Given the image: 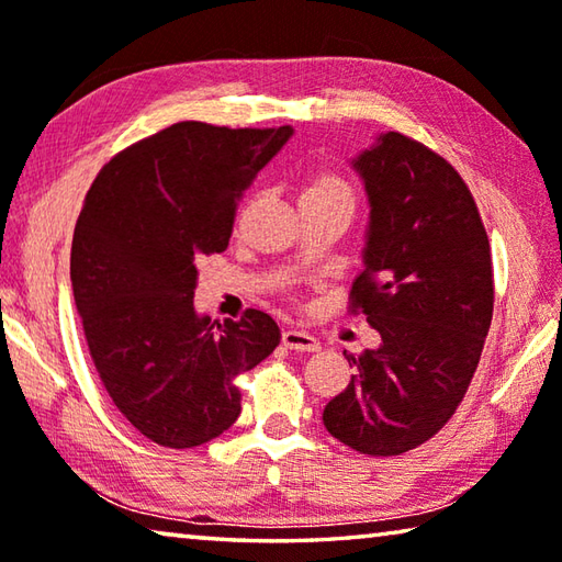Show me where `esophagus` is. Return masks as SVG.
Listing matches in <instances>:
<instances>
[{"instance_id": "obj_1", "label": "esophagus", "mask_w": 562, "mask_h": 562, "mask_svg": "<svg viewBox=\"0 0 562 562\" xmlns=\"http://www.w3.org/2000/svg\"><path fill=\"white\" fill-rule=\"evenodd\" d=\"M282 345L294 349V351H319L317 337H312L302 329H284L282 331Z\"/></svg>"}]
</instances>
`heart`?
Instances as JSON below:
<instances>
[{
    "label": "heart",
    "mask_w": 562,
    "mask_h": 562,
    "mask_svg": "<svg viewBox=\"0 0 562 562\" xmlns=\"http://www.w3.org/2000/svg\"><path fill=\"white\" fill-rule=\"evenodd\" d=\"M312 201H341L351 205L355 203V190H351L349 180L341 178L339 173H331V170H315L304 180L300 203H312Z\"/></svg>",
    "instance_id": "1"
}]
</instances>
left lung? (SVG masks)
Instances as JSON below:
<instances>
[{"mask_svg": "<svg viewBox=\"0 0 562 562\" xmlns=\"http://www.w3.org/2000/svg\"><path fill=\"white\" fill-rule=\"evenodd\" d=\"M369 195L364 270L349 310L382 345L325 406L349 449L398 456L439 434L463 402L493 317V262L469 186L449 160L389 131L355 160Z\"/></svg>", "mask_w": 562, "mask_h": 562, "instance_id": "obj_1", "label": "left lung"}]
</instances>
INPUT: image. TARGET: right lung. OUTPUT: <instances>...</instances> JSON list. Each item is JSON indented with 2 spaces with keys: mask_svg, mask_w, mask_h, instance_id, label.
Here are the masks:
<instances>
[{
  "mask_svg": "<svg viewBox=\"0 0 562 562\" xmlns=\"http://www.w3.org/2000/svg\"><path fill=\"white\" fill-rule=\"evenodd\" d=\"M290 126L180 121L113 156L71 243V288L93 367L126 422L166 449H193L240 416L235 379L280 345L270 315H198V262L223 252L237 201L288 144Z\"/></svg>",
  "mask_w": 562,
  "mask_h": 562,
  "instance_id": "obj_1",
  "label": "right lung"
}]
</instances>
